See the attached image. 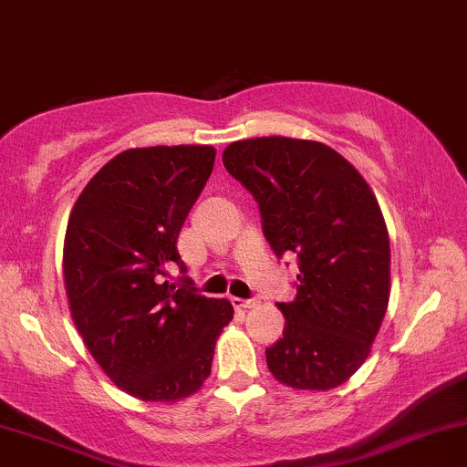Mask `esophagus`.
<instances>
[{"instance_id":"esophagus-1","label":"esophagus","mask_w":467,"mask_h":467,"mask_svg":"<svg viewBox=\"0 0 467 467\" xmlns=\"http://www.w3.org/2000/svg\"><path fill=\"white\" fill-rule=\"evenodd\" d=\"M233 306L239 310H250L254 306H259L257 299H239V296H233Z\"/></svg>"}]
</instances>
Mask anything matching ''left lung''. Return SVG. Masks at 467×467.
<instances>
[{
	"mask_svg": "<svg viewBox=\"0 0 467 467\" xmlns=\"http://www.w3.org/2000/svg\"><path fill=\"white\" fill-rule=\"evenodd\" d=\"M223 166L261 210L276 257L299 265L296 296L276 304L284 337L265 348L273 377L295 390H332L363 366L390 299V237L358 171L321 141H233Z\"/></svg>",
	"mask_w": 467,
	"mask_h": 467,
	"instance_id": "1",
	"label": "left lung"
}]
</instances>
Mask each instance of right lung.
<instances>
[{"mask_svg": "<svg viewBox=\"0 0 467 467\" xmlns=\"http://www.w3.org/2000/svg\"><path fill=\"white\" fill-rule=\"evenodd\" d=\"M213 146L130 148L86 183L64 239L77 332L115 386L152 403L202 390L228 299L161 284L177 237L214 166ZM183 270V265H182Z\"/></svg>", "mask_w": 467, "mask_h": 467, "instance_id": "obj_1", "label": "right lung"}]
</instances>
